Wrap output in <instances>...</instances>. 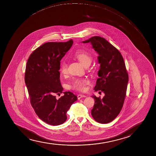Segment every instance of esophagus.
<instances>
[{"label": "esophagus", "instance_id": "esophagus-1", "mask_svg": "<svg viewBox=\"0 0 156 156\" xmlns=\"http://www.w3.org/2000/svg\"><path fill=\"white\" fill-rule=\"evenodd\" d=\"M86 96L85 95H82V94H80V95H77V98L78 99H80L81 98L83 97H86Z\"/></svg>", "mask_w": 156, "mask_h": 156}]
</instances>
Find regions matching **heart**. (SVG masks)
Wrapping results in <instances>:
<instances>
[{"mask_svg": "<svg viewBox=\"0 0 156 156\" xmlns=\"http://www.w3.org/2000/svg\"><path fill=\"white\" fill-rule=\"evenodd\" d=\"M74 57L76 58L84 66L90 65L91 63V55L88 52L82 50L76 51L74 54ZM60 72L62 75L68 73V66L66 62H63L60 68ZM90 83V81L87 79H75L72 83L71 87L74 90L83 91L86 89V86Z\"/></svg>", "mask_w": 156, "mask_h": 156, "instance_id": "heart-1", "label": "heart"}]
</instances>
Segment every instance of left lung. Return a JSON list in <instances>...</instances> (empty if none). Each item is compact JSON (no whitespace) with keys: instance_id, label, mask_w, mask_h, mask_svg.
I'll use <instances>...</instances> for the list:
<instances>
[{"instance_id":"obj_1","label":"left lung","mask_w":156,"mask_h":156,"mask_svg":"<svg viewBox=\"0 0 156 156\" xmlns=\"http://www.w3.org/2000/svg\"><path fill=\"white\" fill-rule=\"evenodd\" d=\"M82 43H90L99 55V77L94 90L105 94L102 99L91 96L95 100L91 115L98 123H108L118 115L123 106L129 82L126 65L120 51L104 38L94 36Z\"/></svg>"}]
</instances>
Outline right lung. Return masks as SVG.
I'll return each instance as SVG.
<instances>
[{"label": "right lung", "mask_w": 156, "mask_h": 156, "mask_svg": "<svg viewBox=\"0 0 156 156\" xmlns=\"http://www.w3.org/2000/svg\"><path fill=\"white\" fill-rule=\"evenodd\" d=\"M73 43L72 40L45 43L31 54L27 63L24 80L31 105L42 121L52 126L66 121L67 111L77 100L71 91L63 92L59 99L55 96L63 91L59 71L60 61Z\"/></svg>", "instance_id": "right-lung-1"}]
</instances>
